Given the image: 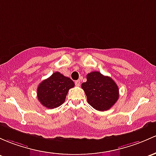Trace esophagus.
Masks as SVG:
<instances>
[{
    "mask_svg": "<svg viewBox=\"0 0 156 156\" xmlns=\"http://www.w3.org/2000/svg\"><path fill=\"white\" fill-rule=\"evenodd\" d=\"M75 85H76V86H78V87H79L80 85H81V83H80L79 80H78V81H75Z\"/></svg>",
    "mask_w": 156,
    "mask_h": 156,
    "instance_id": "1",
    "label": "esophagus"
}]
</instances>
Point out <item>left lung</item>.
Listing matches in <instances>:
<instances>
[{"label": "left lung", "mask_w": 156, "mask_h": 156, "mask_svg": "<svg viewBox=\"0 0 156 156\" xmlns=\"http://www.w3.org/2000/svg\"><path fill=\"white\" fill-rule=\"evenodd\" d=\"M89 105L97 111H108L119 99V88L115 81L99 72L87 75V81L81 84Z\"/></svg>", "instance_id": "obj_1"}]
</instances>
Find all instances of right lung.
Segmentation results:
<instances>
[{
	"label": "right lung",
	"instance_id": "1",
	"mask_svg": "<svg viewBox=\"0 0 156 156\" xmlns=\"http://www.w3.org/2000/svg\"><path fill=\"white\" fill-rule=\"evenodd\" d=\"M74 86L75 83L69 78L56 72L39 84L38 100L47 108H57L64 102L69 90Z\"/></svg>",
	"mask_w": 156,
	"mask_h": 156
}]
</instances>
